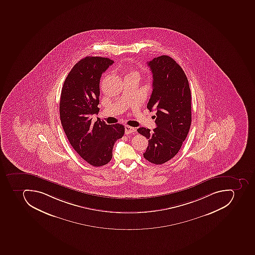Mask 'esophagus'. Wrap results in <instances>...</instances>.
<instances>
[{"mask_svg": "<svg viewBox=\"0 0 255 255\" xmlns=\"http://www.w3.org/2000/svg\"><path fill=\"white\" fill-rule=\"evenodd\" d=\"M136 129L134 128H132V127H128V126H126L125 127V132H126V134H130V133H133L135 132Z\"/></svg>", "mask_w": 255, "mask_h": 255, "instance_id": "esophagus-1", "label": "esophagus"}]
</instances>
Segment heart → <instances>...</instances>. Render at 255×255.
Masks as SVG:
<instances>
[{
  "label": "heart",
  "mask_w": 255,
  "mask_h": 255,
  "mask_svg": "<svg viewBox=\"0 0 255 255\" xmlns=\"http://www.w3.org/2000/svg\"><path fill=\"white\" fill-rule=\"evenodd\" d=\"M130 75H137V73H136V72H135V71H132V72H131Z\"/></svg>",
  "instance_id": "1"
}]
</instances>
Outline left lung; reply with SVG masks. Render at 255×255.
I'll use <instances>...</instances> for the list:
<instances>
[{"mask_svg":"<svg viewBox=\"0 0 255 255\" xmlns=\"http://www.w3.org/2000/svg\"><path fill=\"white\" fill-rule=\"evenodd\" d=\"M152 71V92L147 108L156 111V128L140 127L148 139L143 156L152 164H162L176 156L188 136L192 123L191 91L184 71L172 58L161 55L148 62Z\"/></svg>","mask_w":255,"mask_h":255,"instance_id":"left-lung-1","label":"left lung"}]
</instances>
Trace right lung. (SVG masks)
<instances>
[{
    "label": "right lung",
    "mask_w": 255,
    "mask_h": 255,
    "mask_svg": "<svg viewBox=\"0 0 255 255\" xmlns=\"http://www.w3.org/2000/svg\"><path fill=\"white\" fill-rule=\"evenodd\" d=\"M113 63L108 58H83L67 75L60 95L59 115L66 136L79 156L95 167L111 161L115 143L125 132L122 124L93 123L91 118L99 111L102 75Z\"/></svg>",
    "instance_id": "right-lung-1"
}]
</instances>
